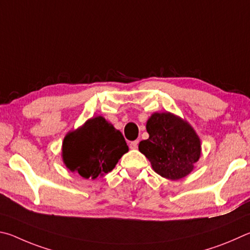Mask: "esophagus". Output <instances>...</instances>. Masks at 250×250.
Returning a JSON list of instances; mask_svg holds the SVG:
<instances>
[{
  "mask_svg": "<svg viewBox=\"0 0 250 250\" xmlns=\"http://www.w3.org/2000/svg\"><path fill=\"white\" fill-rule=\"evenodd\" d=\"M137 147H138V141H134L129 143L130 149H137Z\"/></svg>",
  "mask_w": 250,
  "mask_h": 250,
  "instance_id": "34e87169",
  "label": "esophagus"
}]
</instances>
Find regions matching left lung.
Returning a JSON list of instances; mask_svg holds the SVG:
<instances>
[{"label": "left lung", "mask_w": 250, "mask_h": 250, "mask_svg": "<svg viewBox=\"0 0 250 250\" xmlns=\"http://www.w3.org/2000/svg\"><path fill=\"white\" fill-rule=\"evenodd\" d=\"M149 138L138 149L161 177L179 180L187 177L201 156V141L187 121L172 113H154L147 121Z\"/></svg>", "instance_id": "left-lung-1"}]
</instances>
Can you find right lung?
Returning a JSON list of instances; mask_svg holds the SVG:
<instances>
[{
	"instance_id": "obj_1",
	"label": "right lung",
	"mask_w": 250,
	"mask_h": 250,
	"mask_svg": "<svg viewBox=\"0 0 250 250\" xmlns=\"http://www.w3.org/2000/svg\"><path fill=\"white\" fill-rule=\"evenodd\" d=\"M127 151L122 133L102 116L92 117L81 127L69 132L62 143L65 167L85 179L103 177L112 171Z\"/></svg>"
}]
</instances>
